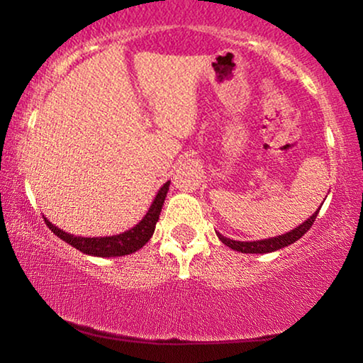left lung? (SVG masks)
<instances>
[{"label": "left lung", "mask_w": 363, "mask_h": 363, "mask_svg": "<svg viewBox=\"0 0 363 363\" xmlns=\"http://www.w3.org/2000/svg\"><path fill=\"white\" fill-rule=\"evenodd\" d=\"M320 210V208H319ZM319 210H317L314 215L302 223V225L296 226L294 230L284 233V235L274 236V238H267V240H257V241H236V240H230V238L223 236L221 233L216 231V236L220 238V241L223 245H226L231 250L240 251V252H246V255H266V252H272L277 250H282V247L292 245L297 240H301L302 236L306 235L307 231L311 230V226L314 225L317 215H319Z\"/></svg>", "instance_id": "left-lung-1"}]
</instances>
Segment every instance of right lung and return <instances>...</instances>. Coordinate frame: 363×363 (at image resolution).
I'll use <instances>...</instances> for the list:
<instances>
[{
	"instance_id": "add662e5",
	"label": "right lung",
	"mask_w": 363,
	"mask_h": 363,
	"mask_svg": "<svg viewBox=\"0 0 363 363\" xmlns=\"http://www.w3.org/2000/svg\"><path fill=\"white\" fill-rule=\"evenodd\" d=\"M168 186H170V180L163 183V186L158 190V193L153 198L150 208H148L147 215L137 223L130 230L118 233V235L112 236H97V238H86V236H76L71 233L62 231L61 228L54 226L48 218H44V223L49 226L54 235L66 241L67 245L76 247L84 255L97 256V257H116V256H127L132 255L143 247L150 240L153 231H155V225L160 218V211L165 201V196L168 193Z\"/></svg>"
}]
</instances>
